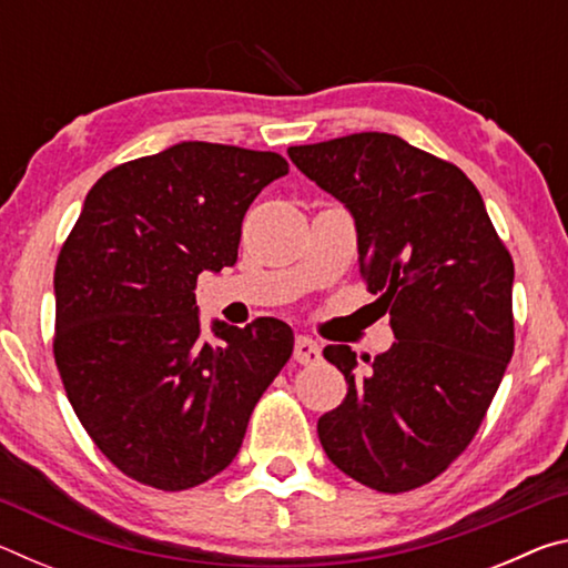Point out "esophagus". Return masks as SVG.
<instances>
[{
	"mask_svg": "<svg viewBox=\"0 0 568 568\" xmlns=\"http://www.w3.org/2000/svg\"><path fill=\"white\" fill-rule=\"evenodd\" d=\"M293 358L301 363V365H313L321 361V345L315 343L313 338H307V335H297L295 338V351H293Z\"/></svg>",
	"mask_w": 568,
	"mask_h": 568,
	"instance_id": "1",
	"label": "esophagus"
}]
</instances>
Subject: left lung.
<instances>
[{
	"instance_id": "1",
	"label": "left lung",
	"mask_w": 568,
	"mask_h": 568,
	"mask_svg": "<svg viewBox=\"0 0 568 568\" xmlns=\"http://www.w3.org/2000/svg\"><path fill=\"white\" fill-rule=\"evenodd\" d=\"M351 210L361 277L396 343L325 345L348 396L318 420L325 454L381 494L426 486L474 440L514 355V261L464 170L386 132L291 148Z\"/></svg>"
}]
</instances>
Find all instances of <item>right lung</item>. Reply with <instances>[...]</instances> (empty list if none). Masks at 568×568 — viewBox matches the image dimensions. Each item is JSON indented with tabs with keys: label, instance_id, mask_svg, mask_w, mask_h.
Segmentation results:
<instances>
[{
	"label": "right lung",
	"instance_id": "add662e5",
	"mask_svg": "<svg viewBox=\"0 0 568 568\" xmlns=\"http://www.w3.org/2000/svg\"><path fill=\"white\" fill-rule=\"evenodd\" d=\"M277 152L180 142L94 182L54 267V363L77 418L124 476L185 491L233 464L255 403L293 355L277 318L200 338L197 275L237 261Z\"/></svg>",
	"mask_w": 568,
	"mask_h": 568
}]
</instances>
